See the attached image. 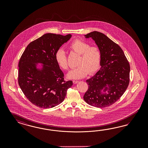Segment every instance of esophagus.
<instances>
[{"mask_svg":"<svg viewBox=\"0 0 148 148\" xmlns=\"http://www.w3.org/2000/svg\"><path fill=\"white\" fill-rule=\"evenodd\" d=\"M73 84H76L77 82H79V81H78L73 80Z\"/></svg>","mask_w":148,"mask_h":148,"instance_id":"obj_1","label":"esophagus"}]
</instances>
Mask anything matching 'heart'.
Returning a JSON list of instances; mask_svg holds the SVG:
<instances>
[{
  "mask_svg": "<svg viewBox=\"0 0 148 148\" xmlns=\"http://www.w3.org/2000/svg\"><path fill=\"white\" fill-rule=\"evenodd\" d=\"M69 48L73 51L80 55L77 63V67L73 69L68 73V78L71 79H80L88 74L92 75L99 69L101 64V54L97 46L90 45L80 40H73ZM55 58L60 67L63 70H68L67 55L62 48L56 50Z\"/></svg>",
  "mask_w": 148,
  "mask_h": 148,
  "instance_id": "obj_1",
  "label": "heart"
}]
</instances>
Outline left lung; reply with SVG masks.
Returning a JSON list of instances; mask_svg holds the SVG:
<instances>
[{"mask_svg": "<svg viewBox=\"0 0 148 148\" xmlns=\"http://www.w3.org/2000/svg\"><path fill=\"white\" fill-rule=\"evenodd\" d=\"M91 37L100 50L101 68L95 75L86 80L88 89L84 96L86 102L98 108L115 103L127 89L130 82V67L121 48L100 32L85 35ZM108 91V94H103Z\"/></svg>", "mask_w": 148, "mask_h": 148, "instance_id": "left-lung-1", "label": "left lung"}]
</instances>
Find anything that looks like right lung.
Returning a JSON list of instances; mask_svg holds the SVG:
<instances>
[{
  "mask_svg": "<svg viewBox=\"0 0 148 148\" xmlns=\"http://www.w3.org/2000/svg\"><path fill=\"white\" fill-rule=\"evenodd\" d=\"M72 37L48 33L30 43L19 61L18 84L27 98L36 106L49 108L61 103L72 81L64 80V74L55 54ZM43 64L41 70L36 63Z\"/></svg>",
  "mask_w": 148,
  "mask_h": 148,
  "instance_id": "add662e5",
  "label": "right lung"
}]
</instances>
